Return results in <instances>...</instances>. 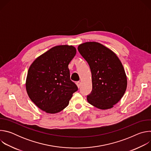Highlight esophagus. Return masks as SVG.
Here are the masks:
<instances>
[{
	"mask_svg": "<svg viewBox=\"0 0 151 151\" xmlns=\"http://www.w3.org/2000/svg\"><path fill=\"white\" fill-rule=\"evenodd\" d=\"M76 85H77V86H78V88H79L80 87V86H81V82H79V81H78V82H76Z\"/></svg>",
	"mask_w": 151,
	"mask_h": 151,
	"instance_id": "1",
	"label": "esophagus"
}]
</instances>
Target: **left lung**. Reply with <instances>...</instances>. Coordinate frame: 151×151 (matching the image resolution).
<instances>
[{
  "label": "left lung",
  "mask_w": 151,
  "mask_h": 151,
  "mask_svg": "<svg viewBox=\"0 0 151 151\" xmlns=\"http://www.w3.org/2000/svg\"><path fill=\"white\" fill-rule=\"evenodd\" d=\"M78 50L91 72L93 88L87 101L100 109L112 108L127 88V76L121 61L113 51L98 42L83 43Z\"/></svg>",
  "instance_id": "obj_1"
}]
</instances>
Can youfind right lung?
Listing matches in <instances>:
<instances>
[{
  "mask_svg": "<svg viewBox=\"0 0 151 151\" xmlns=\"http://www.w3.org/2000/svg\"><path fill=\"white\" fill-rule=\"evenodd\" d=\"M76 53L73 46H56L31 64L26 79V90L30 100L41 110L49 114L61 111L78 90L70 80L68 68Z\"/></svg>",
  "mask_w": 151,
  "mask_h": 151,
  "instance_id": "right-lung-1",
  "label": "right lung"
}]
</instances>
